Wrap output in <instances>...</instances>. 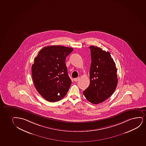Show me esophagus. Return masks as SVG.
Returning <instances> with one entry per match:
<instances>
[{"label":"esophagus","mask_w":146,"mask_h":146,"mask_svg":"<svg viewBox=\"0 0 146 146\" xmlns=\"http://www.w3.org/2000/svg\"><path fill=\"white\" fill-rule=\"evenodd\" d=\"M80 79V77H77L76 78H74V81L75 82H77L78 81H79V80Z\"/></svg>","instance_id":"1"}]
</instances>
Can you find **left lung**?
<instances>
[{"label": "left lung", "mask_w": 146, "mask_h": 146, "mask_svg": "<svg viewBox=\"0 0 146 146\" xmlns=\"http://www.w3.org/2000/svg\"><path fill=\"white\" fill-rule=\"evenodd\" d=\"M90 49V84L83 94L89 102L98 104L115 92L117 84V69L110 52L94 46Z\"/></svg>", "instance_id": "left-lung-1"}]
</instances>
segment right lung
I'll return each instance as SVG.
<instances>
[{
    "instance_id": "obj_1",
    "label": "right lung",
    "mask_w": 146,
    "mask_h": 146,
    "mask_svg": "<svg viewBox=\"0 0 146 146\" xmlns=\"http://www.w3.org/2000/svg\"><path fill=\"white\" fill-rule=\"evenodd\" d=\"M73 50L70 47L50 46L38 52L31 67L36 90L47 101L61 100L68 91L72 81L68 75L65 59Z\"/></svg>"
}]
</instances>
